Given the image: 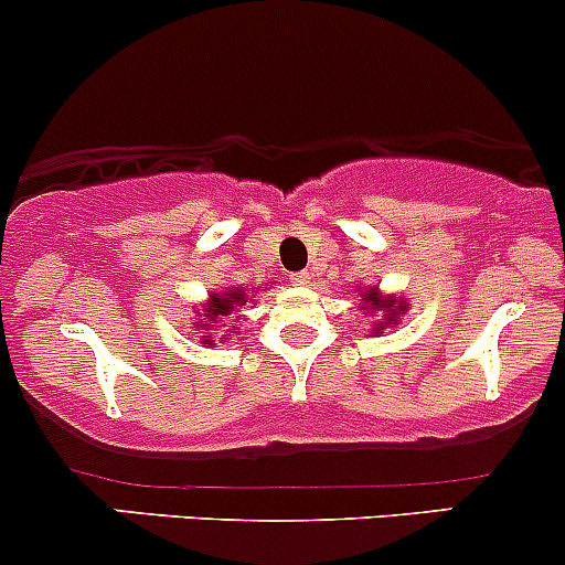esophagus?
I'll return each mask as SVG.
<instances>
[{
  "mask_svg": "<svg viewBox=\"0 0 565 565\" xmlns=\"http://www.w3.org/2000/svg\"><path fill=\"white\" fill-rule=\"evenodd\" d=\"M308 278H311V276H308V273H295L292 284H298V287H302V284H308Z\"/></svg>",
  "mask_w": 565,
  "mask_h": 565,
  "instance_id": "34e87169",
  "label": "esophagus"
}]
</instances>
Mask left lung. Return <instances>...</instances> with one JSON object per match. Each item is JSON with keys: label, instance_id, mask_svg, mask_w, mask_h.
<instances>
[{"label": "left lung", "instance_id": "1", "mask_svg": "<svg viewBox=\"0 0 565 565\" xmlns=\"http://www.w3.org/2000/svg\"><path fill=\"white\" fill-rule=\"evenodd\" d=\"M362 300H367V311H382L384 313V319H387L384 324H395L397 322V311H406V302L395 300V298L382 300L376 295V289H371V292L362 295ZM362 308H365V306H362Z\"/></svg>", "mask_w": 565, "mask_h": 565}]
</instances>
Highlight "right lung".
Instances as JSON below:
<instances>
[{
  "instance_id": "obj_1",
  "label": "right lung",
  "mask_w": 565,
  "mask_h": 565,
  "mask_svg": "<svg viewBox=\"0 0 565 565\" xmlns=\"http://www.w3.org/2000/svg\"><path fill=\"white\" fill-rule=\"evenodd\" d=\"M243 302H246V298H243V289H230V292H224V295H213V298L207 300V306L203 308L207 322L205 324L198 322V328L211 330V324H216L218 328V322H227L230 313H233L237 306H243ZM200 317H203V313H200ZM205 338H211V335H205ZM207 343H213V341H207Z\"/></svg>"
}]
</instances>
